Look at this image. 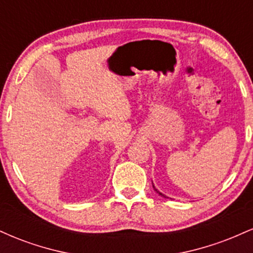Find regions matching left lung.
Returning a JSON list of instances; mask_svg holds the SVG:
<instances>
[{"label": "left lung", "instance_id": "1", "mask_svg": "<svg viewBox=\"0 0 253 253\" xmlns=\"http://www.w3.org/2000/svg\"><path fill=\"white\" fill-rule=\"evenodd\" d=\"M153 189H155V190L157 191V193H158V194H159V195H161V196H163V197H167V196H165V195H164V194H162V193H161V191H158V190H157V189H156V187H155V185H153Z\"/></svg>", "mask_w": 253, "mask_h": 253}]
</instances>
